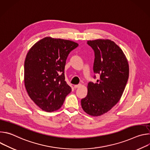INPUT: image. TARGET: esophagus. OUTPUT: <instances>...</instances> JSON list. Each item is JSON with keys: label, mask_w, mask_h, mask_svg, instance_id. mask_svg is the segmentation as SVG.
<instances>
[{"label": "esophagus", "mask_w": 150, "mask_h": 150, "mask_svg": "<svg viewBox=\"0 0 150 150\" xmlns=\"http://www.w3.org/2000/svg\"><path fill=\"white\" fill-rule=\"evenodd\" d=\"M81 86V83L78 84V85H74V88H77L80 87Z\"/></svg>", "instance_id": "34e87169"}]
</instances>
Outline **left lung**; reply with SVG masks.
Segmentation results:
<instances>
[{"label":"left lung","mask_w":150,"mask_h":150,"mask_svg":"<svg viewBox=\"0 0 150 150\" xmlns=\"http://www.w3.org/2000/svg\"><path fill=\"white\" fill-rule=\"evenodd\" d=\"M87 44L94 52L93 71L100 78L88 83L87 95L81 103L85 113L98 116L120 99L129 78V65L123 51L113 41L98 39L88 41Z\"/></svg>","instance_id":"obj_1"}]
</instances>
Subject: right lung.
I'll return each mask as SVG.
<instances>
[{"mask_svg": "<svg viewBox=\"0 0 150 150\" xmlns=\"http://www.w3.org/2000/svg\"><path fill=\"white\" fill-rule=\"evenodd\" d=\"M78 44L45 37L28 52L24 63V82L31 99L42 110L61 108L71 88L65 81V67L69 53Z\"/></svg>", "mask_w": 150, "mask_h": 150, "instance_id": "right-lung-1", "label": "right lung"}]
</instances>
